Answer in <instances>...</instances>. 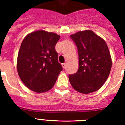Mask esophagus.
<instances>
[{
  "mask_svg": "<svg viewBox=\"0 0 125 125\" xmlns=\"http://www.w3.org/2000/svg\"><path fill=\"white\" fill-rule=\"evenodd\" d=\"M62 68H63L64 69H65V68H66V63H62Z\"/></svg>",
  "mask_w": 125,
  "mask_h": 125,
  "instance_id": "34e87169",
  "label": "esophagus"
}]
</instances>
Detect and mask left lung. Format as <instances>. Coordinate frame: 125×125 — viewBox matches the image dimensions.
Here are the masks:
<instances>
[{"label": "left lung", "mask_w": 125, "mask_h": 125, "mask_svg": "<svg viewBox=\"0 0 125 125\" xmlns=\"http://www.w3.org/2000/svg\"><path fill=\"white\" fill-rule=\"evenodd\" d=\"M79 54V69L69 75L73 88L83 94L95 92L108 79L112 66L111 54L105 41L91 30L71 35Z\"/></svg>", "instance_id": "1"}]
</instances>
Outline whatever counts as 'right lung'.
<instances>
[{
  "label": "right lung",
  "instance_id": "right-lung-1",
  "mask_svg": "<svg viewBox=\"0 0 125 125\" xmlns=\"http://www.w3.org/2000/svg\"><path fill=\"white\" fill-rule=\"evenodd\" d=\"M60 36L38 30L24 37L19 51L17 69L20 78L29 89L42 93L54 86L62 71L55 46Z\"/></svg>",
  "mask_w": 125,
  "mask_h": 125
}]
</instances>
